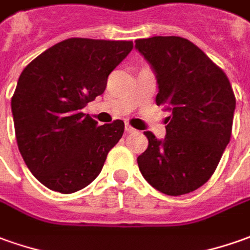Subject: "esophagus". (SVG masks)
I'll list each match as a JSON object with an SVG mask.
<instances>
[{"label":"esophagus","mask_w":250,"mask_h":250,"mask_svg":"<svg viewBox=\"0 0 250 250\" xmlns=\"http://www.w3.org/2000/svg\"><path fill=\"white\" fill-rule=\"evenodd\" d=\"M125 128L127 132H135V128H134V127H131V125H128V123H125Z\"/></svg>","instance_id":"34e87169"}]
</instances>
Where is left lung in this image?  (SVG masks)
<instances>
[{
	"label": "left lung",
	"instance_id": "left-lung-1",
	"mask_svg": "<svg viewBox=\"0 0 250 250\" xmlns=\"http://www.w3.org/2000/svg\"><path fill=\"white\" fill-rule=\"evenodd\" d=\"M135 49L156 75V103L171 112L166 138L144 132L149 145L137 159L139 171L164 194H188L208 182L230 142L231 84L201 49L181 37L137 40Z\"/></svg>",
	"mask_w": 250,
	"mask_h": 250
}]
</instances>
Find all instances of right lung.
<instances>
[{
  "mask_svg": "<svg viewBox=\"0 0 250 250\" xmlns=\"http://www.w3.org/2000/svg\"><path fill=\"white\" fill-rule=\"evenodd\" d=\"M131 41L69 38L23 69L12 97L19 150L31 174L62 194L86 188L101 172L125 123L97 125L83 108L101 96Z\"/></svg>",
  "mask_w": 250,
  "mask_h": 250,
  "instance_id": "obj_1",
  "label": "right lung"
}]
</instances>
